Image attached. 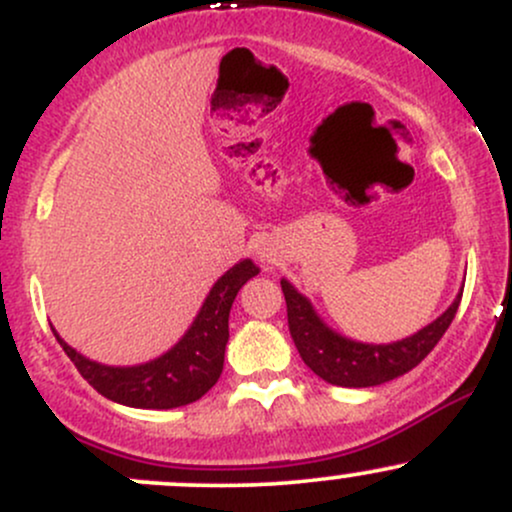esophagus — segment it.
I'll list each match as a JSON object with an SVG mask.
<instances>
[{
    "instance_id": "esophagus-1",
    "label": "esophagus",
    "mask_w": 512,
    "mask_h": 512,
    "mask_svg": "<svg viewBox=\"0 0 512 512\" xmlns=\"http://www.w3.org/2000/svg\"><path fill=\"white\" fill-rule=\"evenodd\" d=\"M257 257H260V260L267 262V264H274V260H276L272 248H262V245H260V248H257Z\"/></svg>"
}]
</instances>
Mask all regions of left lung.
I'll list each match as a JSON object with an SVG mask.
<instances>
[{"mask_svg":"<svg viewBox=\"0 0 512 512\" xmlns=\"http://www.w3.org/2000/svg\"><path fill=\"white\" fill-rule=\"evenodd\" d=\"M281 291L286 298L293 344L305 366L320 375L325 383L339 387L383 385L419 366L450 327L462 298L460 291L443 315L407 339L390 344H366L327 327L325 320L315 313L313 303L303 293H298L291 281L281 279Z\"/></svg>","mask_w":512,"mask_h":512,"instance_id":"8db88e82","label":"left lung"}]
</instances>
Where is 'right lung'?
I'll return each mask as SVG.
<instances>
[{
  "instance_id": "obj_1",
  "label": "right lung",
  "mask_w": 512,
  "mask_h": 512,
  "mask_svg": "<svg viewBox=\"0 0 512 512\" xmlns=\"http://www.w3.org/2000/svg\"><path fill=\"white\" fill-rule=\"evenodd\" d=\"M260 274L252 260H240L216 279L202 308L187 332L163 356L139 366H103L72 349L55 332L64 354L88 380L93 390L117 404L137 409H175L197 402L221 378L223 354L228 344V315L238 291L252 276Z\"/></svg>"
}]
</instances>
